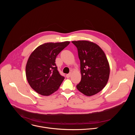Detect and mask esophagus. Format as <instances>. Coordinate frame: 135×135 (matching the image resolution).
<instances>
[{
	"label": "esophagus",
	"instance_id": "34e87169",
	"mask_svg": "<svg viewBox=\"0 0 135 135\" xmlns=\"http://www.w3.org/2000/svg\"><path fill=\"white\" fill-rule=\"evenodd\" d=\"M71 73H70L67 74L66 75V78H69L70 77V76H71Z\"/></svg>",
	"mask_w": 135,
	"mask_h": 135
}]
</instances>
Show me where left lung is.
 Listing matches in <instances>:
<instances>
[{
    "instance_id": "obj_1",
    "label": "left lung",
    "mask_w": 135,
    "mask_h": 135,
    "mask_svg": "<svg viewBox=\"0 0 135 135\" xmlns=\"http://www.w3.org/2000/svg\"><path fill=\"white\" fill-rule=\"evenodd\" d=\"M78 48L81 64V81L78 90L87 96L102 91L107 84L110 68L103 50L94 43L88 41L71 42Z\"/></svg>"
}]
</instances>
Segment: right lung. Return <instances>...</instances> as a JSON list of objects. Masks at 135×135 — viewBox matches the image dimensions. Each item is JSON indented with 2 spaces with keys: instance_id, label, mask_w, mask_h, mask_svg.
<instances>
[{
  "instance_id": "add662e5",
  "label": "right lung",
  "mask_w": 135,
  "mask_h": 135,
  "mask_svg": "<svg viewBox=\"0 0 135 135\" xmlns=\"http://www.w3.org/2000/svg\"><path fill=\"white\" fill-rule=\"evenodd\" d=\"M69 43V41L44 43L31 53L26 75L29 84L38 94L48 96L58 90L65 78L57 69L55 59Z\"/></svg>"
}]
</instances>
